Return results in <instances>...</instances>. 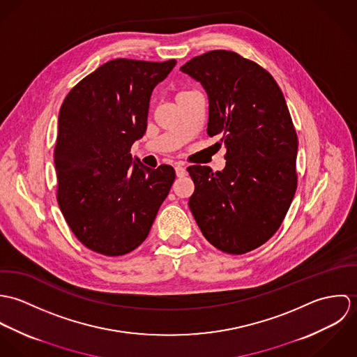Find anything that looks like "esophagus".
<instances>
[{
	"instance_id": "1",
	"label": "esophagus",
	"mask_w": 357,
	"mask_h": 357,
	"mask_svg": "<svg viewBox=\"0 0 357 357\" xmlns=\"http://www.w3.org/2000/svg\"><path fill=\"white\" fill-rule=\"evenodd\" d=\"M174 170H176V176H177V177H184V176L187 174L185 167L181 166V165H177V166L174 167Z\"/></svg>"
}]
</instances>
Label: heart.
Listing matches in <instances>:
<instances>
[{
  "label": "heart",
  "instance_id": "obj_1",
  "mask_svg": "<svg viewBox=\"0 0 357 357\" xmlns=\"http://www.w3.org/2000/svg\"><path fill=\"white\" fill-rule=\"evenodd\" d=\"M185 93H188V92H180V93L176 96V98H180V96H183V95H185Z\"/></svg>",
  "mask_w": 357,
  "mask_h": 357
}]
</instances>
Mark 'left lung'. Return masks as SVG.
<instances>
[{
  "instance_id": "8db88e82",
  "label": "left lung",
  "mask_w": 357,
  "mask_h": 357,
  "mask_svg": "<svg viewBox=\"0 0 357 357\" xmlns=\"http://www.w3.org/2000/svg\"><path fill=\"white\" fill-rule=\"evenodd\" d=\"M180 70L204 86L207 135L227 149L222 172L187 169L195 184L190 210L214 248L245 255L278 231L297 190L298 139L287 104L272 75L235 52H207Z\"/></svg>"
}]
</instances>
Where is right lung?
<instances>
[{
  "mask_svg": "<svg viewBox=\"0 0 357 357\" xmlns=\"http://www.w3.org/2000/svg\"><path fill=\"white\" fill-rule=\"evenodd\" d=\"M174 66V59L107 61L61 104L57 202L78 241L96 253L115 257L139 248L176 178L172 166L151 169L130 153L147 130L153 88Z\"/></svg>",
  "mask_w": 357,
  "mask_h": 357,
  "instance_id": "1",
  "label": "right lung"
}]
</instances>
